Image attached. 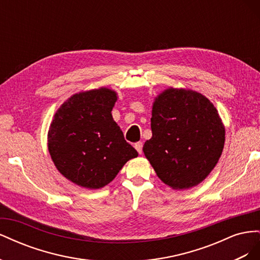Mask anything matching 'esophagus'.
I'll return each mask as SVG.
<instances>
[{
  "label": "esophagus",
  "instance_id": "obj_1",
  "mask_svg": "<svg viewBox=\"0 0 260 260\" xmlns=\"http://www.w3.org/2000/svg\"><path fill=\"white\" fill-rule=\"evenodd\" d=\"M135 147H136V149H137L139 154H142V148H143V143H142V142L136 143V144H135Z\"/></svg>",
  "mask_w": 260,
  "mask_h": 260
}]
</instances>
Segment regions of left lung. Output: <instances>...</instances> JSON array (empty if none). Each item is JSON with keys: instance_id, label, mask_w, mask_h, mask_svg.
Masks as SVG:
<instances>
[{"instance_id": "8db88e82", "label": "left lung", "mask_w": 260, "mask_h": 260, "mask_svg": "<svg viewBox=\"0 0 260 260\" xmlns=\"http://www.w3.org/2000/svg\"><path fill=\"white\" fill-rule=\"evenodd\" d=\"M146 158L165 184L175 190L198 185L215 168L224 146V125L201 93L169 88L155 99Z\"/></svg>"}]
</instances>
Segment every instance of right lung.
Returning <instances> with one entry per match:
<instances>
[{"label": "right lung", "mask_w": 260, "mask_h": 260, "mask_svg": "<svg viewBox=\"0 0 260 260\" xmlns=\"http://www.w3.org/2000/svg\"><path fill=\"white\" fill-rule=\"evenodd\" d=\"M116 101L111 89L84 91L69 98L54 115L49 152L57 170L77 185L103 187L138 156L113 119Z\"/></svg>", "instance_id": "obj_1"}]
</instances>
